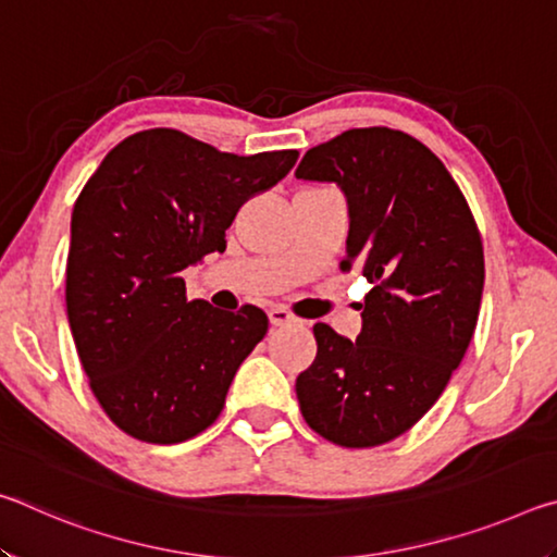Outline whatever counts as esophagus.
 Segmentation results:
<instances>
[{
    "label": "esophagus",
    "instance_id": "1",
    "mask_svg": "<svg viewBox=\"0 0 557 557\" xmlns=\"http://www.w3.org/2000/svg\"><path fill=\"white\" fill-rule=\"evenodd\" d=\"M268 317H270V324L272 326H285V324L297 322V317L292 314V312H287L285 307H272L270 312H268Z\"/></svg>",
    "mask_w": 557,
    "mask_h": 557
}]
</instances>
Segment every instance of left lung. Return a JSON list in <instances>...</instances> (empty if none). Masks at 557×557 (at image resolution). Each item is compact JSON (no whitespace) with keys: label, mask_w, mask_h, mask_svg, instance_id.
<instances>
[{"label":"left lung","mask_w":557,"mask_h":557,"mask_svg":"<svg viewBox=\"0 0 557 557\" xmlns=\"http://www.w3.org/2000/svg\"><path fill=\"white\" fill-rule=\"evenodd\" d=\"M295 176L342 188V270L371 282L356 342L314 324L299 408L334 445H383L437 403L467 354L484 292L482 238L445 164L400 129L342 132L309 149Z\"/></svg>","instance_id":"obj_1"}]
</instances>
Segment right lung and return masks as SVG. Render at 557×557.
<instances>
[{
    "label": "right lung",
    "mask_w": 557,
    "mask_h": 557,
    "mask_svg": "<svg viewBox=\"0 0 557 557\" xmlns=\"http://www.w3.org/2000/svg\"><path fill=\"white\" fill-rule=\"evenodd\" d=\"M299 152L238 157L178 129L110 149L71 215L65 309L102 410L135 440L176 445L219 418L268 314L186 299L178 272L225 250L240 206L289 174Z\"/></svg>",
    "instance_id": "add662e5"
}]
</instances>
